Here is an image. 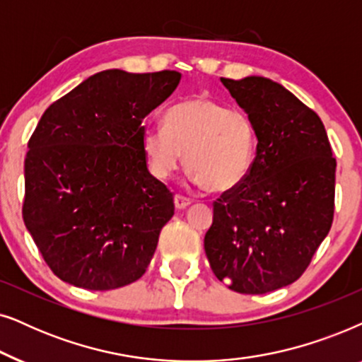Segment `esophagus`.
<instances>
[{"instance_id":"obj_1","label":"esophagus","mask_w":362,"mask_h":362,"mask_svg":"<svg viewBox=\"0 0 362 362\" xmlns=\"http://www.w3.org/2000/svg\"><path fill=\"white\" fill-rule=\"evenodd\" d=\"M173 202H175V206L178 210H184V209H187V206H189L192 202H190V199H187V197H184V195H175L173 197Z\"/></svg>"}]
</instances>
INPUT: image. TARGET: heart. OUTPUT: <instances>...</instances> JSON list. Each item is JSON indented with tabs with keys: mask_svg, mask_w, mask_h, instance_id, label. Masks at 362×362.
Segmentation results:
<instances>
[{
	"mask_svg": "<svg viewBox=\"0 0 362 362\" xmlns=\"http://www.w3.org/2000/svg\"><path fill=\"white\" fill-rule=\"evenodd\" d=\"M257 144V127L247 110L228 109L209 98H190L167 110L163 129H146L142 152L158 180L170 178L185 153L192 182L210 192H226L247 178Z\"/></svg>",
	"mask_w": 362,
	"mask_h": 362,
	"instance_id": "obj_1",
	"label": "heart"
}]
</instances>
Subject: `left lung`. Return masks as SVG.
<instances>
[{
  "instance_id": "left-lung-1",
  "label": "left lung",
  "mask_w": 362,
  "mask_h": 362,
  "mask_svg": "<svg viewBox=\"0 0 362 362\" xmlns=\"http://www.w3.org/2000/svg\"><path fill=\"white\" fill-rule=\"evenodd\" d=\"M221 83L252 115L258 144L247 178L214 202L205 253L230 290L263 295L295 283L329 233L336 158L317 114L281 84Z\"/></svg>"
}]
</instances>
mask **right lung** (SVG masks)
<instances>
[{
    "label": "right lung",
    "instance_id": "add662e5",
    "mask_svg": "<svg viewBox=\"0 0 362 362\" xmlns=\"http://www.w3.org/2000/svg\"><path fill=\"white\" fill-rule=\"evenodd\" d=\"M180 77L98 72L37 122L24 160L23 220L62 281L107 291L146 273L175 205L148 172L142 122Z\"/></svg>",
    "mask_w": 362,
    "mask_h": 362
}]
</instances>
